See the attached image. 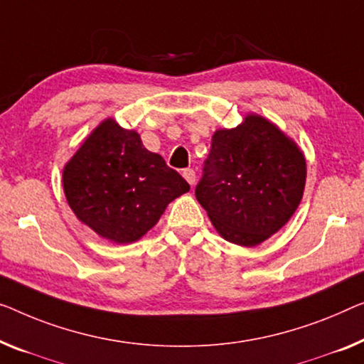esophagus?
<instances>
[{
  "instance_id": "obj_1",
  "label": "esophagus",
  "mask_w": 364,
  "mask_h": 364,
  "mask_svg": "<svg viewBox=\"0 0 364 364\" xmlns=\"http://www.w3.org/2000/svg\"><path fill=\"white\" fill-rule=\"evenodd\" d=\"M183 176L184 180L191 184V186H194V183H196V171H194L193 168H186V170H183Z\"/></svg>"
}]
</instances>
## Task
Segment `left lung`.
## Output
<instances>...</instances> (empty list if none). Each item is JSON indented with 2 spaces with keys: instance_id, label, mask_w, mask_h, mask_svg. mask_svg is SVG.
Returning <instances> with one entry per match:
<instances>
[{
  "instance_id": "left-lung-1",
  "label": "left lung",
  "mask_w": 364,
  "mask_h": 364,
  "mask_svg": "<svg viewBox=\"0 0 364 364\" xmlns=\"http://www.w3.org/2000/svg\"><path fill=\"white\" fill-rule=\"evenodd\" d=\"M196 199L227 242L255 247L276 234L299 205L306 159L294 140L258 114L213 135Z\"/></svg>"
}]
</instances>
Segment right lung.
<instances>
[{
    "instance_id": "add662e5",
    "label": "right lung",
    "mask_w": 364,
    "mask_h": 364,
    "mask_svg": "<svg viewBox=\"0 0 364 364\" xmlns=\"http://www.w3.org/2000/svg\"><path fill=\"white\" fill-rule=\"evenodd\" d=\"M62 181L75 215L114 243L139 240L173 199L189 191L180 173L114 119L86 137L65 165Z\"/></svg>"
}]
</instances>
